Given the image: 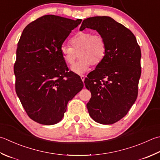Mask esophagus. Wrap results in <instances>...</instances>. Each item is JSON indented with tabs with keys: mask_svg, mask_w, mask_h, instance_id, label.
<instances>
[{
	"mask_svg": "<svg viewBox=\"0 0 160 160\" xmlns=\"http://www.w3.org/2000/svg\"><path fill=\"white\" fill-rule=\"evenodd\" d=\"M80 78H81V79H82V82H84V79H85V76H83V75H81V76H80Z\"/></svg>",
	"mask_w": 160,
	"mask_h": 160,
	"instance_id": "34e87169",
	"label": "esophagus"
}]
</instances>
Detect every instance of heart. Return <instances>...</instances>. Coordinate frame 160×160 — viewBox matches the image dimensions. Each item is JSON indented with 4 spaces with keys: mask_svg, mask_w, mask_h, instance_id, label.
I'll return each instance as SVG.
<instances>
[{
    "mask_svg": "<svg viewBox=\"0 0 160 160\" xmlns=\"http://www.w3.org/2000/svg\"><path fill=\"white\" fill-rule=\"evenodd\" d=\"M71 46L62 44L60 52L64 62L72 66L79 56V60L75 64L72 71L77 74L84 73L91 64L93 66L99 64L103 60L106 52V44L101 35L93 34L89 32H79L69 40Z\"/></svg>",
    "mask_w": 160,
    "mask_h": 160,
    "instance_id": "heart-1",
    "label": "heart"
}]
</instances>
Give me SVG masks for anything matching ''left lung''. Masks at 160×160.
Wrapping results in <instances>:
<instances>
[{
    "label": "left lung",
    "instance_id": "1",
    "mask_svg": "<svg viewBox=\"0 0 160 160\" xmlns=\"http://www.w3.org/2000/svg\"><path fill=\"white\" fill-rule=\"evenodd\" d=\"M95 30L104 39L103 60L84 79L92 93L87 104L90 117L101 124H113L126 116L135 102L141 76V49L134 34L109 17H93L80 28Z\"/></svg>",
    "mask_w": 160,
    "mask_h": 160
}]
</instances>
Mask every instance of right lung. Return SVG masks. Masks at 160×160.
Returning <instances> with one entry per match:
<instances>
[{
  "label": "right lung",
  "mask_w": 160,
  "mask_h": 160,
  "mask_svg": "<svg viewBox=\"0 0 160 160\" xmlns=\"http://www.w3.org/2000/svg\"><path fill=\"white\" fill-rule=\"evenodd\" d=\"M81 22L43 16L25 28L18 41L14 67L16 92L28 117L40 124L59 123L68 102L83 88L80 77L68 72L60 52Z\"/></svg>",
  "instance_id": "add662e5"
}]
</instances>
